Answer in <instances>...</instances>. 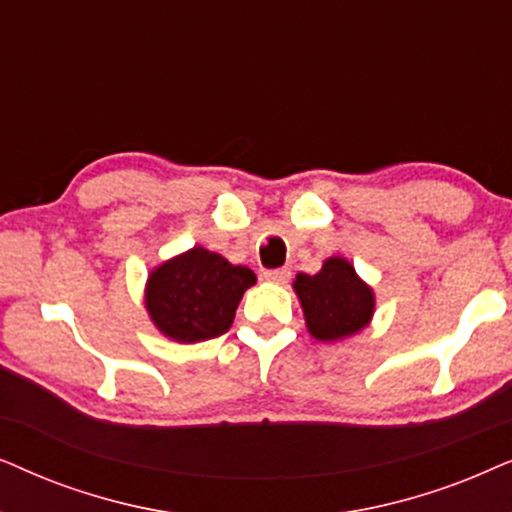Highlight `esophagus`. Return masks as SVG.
<instances>
[{"label": "esophagus", "mask_w": 512, "mask_h": 512, "mask_svg": "<svg viewBox=\"0 0 512 512\" xmlns=\"http://www.w3.org/2000/svg\"><path fill=\"white\" fill-rule=\"evenodd\" d=\"M290 269H269L264 271V278H267L269 283H276V285H285L290 281Z\"/></svg>", "instance_id": "obj_1"}]
</instances>
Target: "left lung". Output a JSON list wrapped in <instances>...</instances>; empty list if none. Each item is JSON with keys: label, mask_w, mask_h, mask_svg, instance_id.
<instances>
[{"label": "left lung", "mask_w": 512, "mask_h": 512, "mask_svg": "<svg viewBox=\"0 0 512 512\" xmlns=\"http://www.w3.org/2000/svg\"><path fill=\"white\" fill-rule=\"evenodd\" d=\"M292 290L306 330L318 342H342L372 323L377 299L346 257H327L318 274H297Z\"/></svg>", "instance_id": "obj_1"}]
</instances>
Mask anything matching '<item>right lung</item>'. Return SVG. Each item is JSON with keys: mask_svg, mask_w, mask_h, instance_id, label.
I'll return each instance as SVG.
<instances>
[{"mask_svg": "<svg viewBox=\"0 0 512 512\" xmlns=\"http://www.w3.org/2000/svg\"><path fill=\"white\" fill-rule=\"evenodd\" d=\"M255 271L194 245L156 264L145 283V309L156 330L177 344L220 337L234 323Z\"/></svg>", "mask_w": 512, "mask_h": 512, "instance_id": "obj_1", "label": "right lung"}]
</instances>
